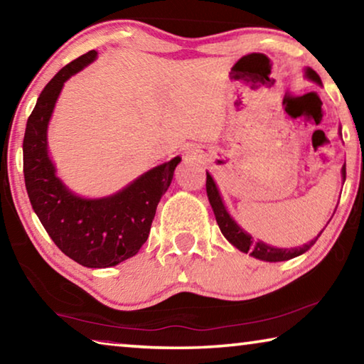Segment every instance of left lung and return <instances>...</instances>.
I'll return each mask as SVG.
<instances>
[{"mask_svg": "<svg viewBox=\"0 0 364 364\" xmlns=\"http://www.w3.org/2000/svg\"><path fill=\"white\" fill-rule=\"evenodd\" d=\"M305 77L308 80H311V82L321 85V78H319L318 73L313 69H310V67L305 69ZM342 176H343V181H345V165L342 167ZM205 188H207L208 202H210V205L213 208L215 218H217V223L220 226L221 232H223V236L234 245V247L244 252V254H250L252 257L258 258V260H264V262L291 260V258H294V257H299L301 254H305V252L310 249L311 245H315V242L318 241V237L321 236V232L324 231L323 230L321 232H319L318 236L313 239V241H310L308 244H304L301 247H294V249L273 247V245H268V244H264L262 241L255 242L254 237H252L249 232H245L242 228L231 218V215L226 212V207L223 204V200H221V196L218 193L217 184H215L210 173H207Z\"/></svg>", "mask_w": 364, "mask_h": 364, "instance_id": "1", "label": "left lung"}]
</instances>
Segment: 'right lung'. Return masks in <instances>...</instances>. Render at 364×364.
<instances>
[{
    "label": "right lung",
    "instance_id": "obj_1",
    "mask_svg": "<svg viewBox=\"0 0 364 364\" xmlns=\"http://www.w3.org/2000/svg\"><path fill=\"white\" fill-rule=\"evenodd\" d=\"M96 56L90 51L72 60L41 91L23 136V178L30 204L54 244L86 268H109L136 255L147 241L160 197L181 157L154 167L101 199L80 197L59 180L48 156V123L64 83Z\"/></svg>",
    "mask_w": 364,
    "mask_h": 364
}]
</instances>
